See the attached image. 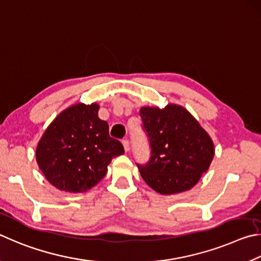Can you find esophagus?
<instances>
[{"instance_id": "esophagus-1", "label": "esophagus", "mask_w": 261, "mask_h": 261, "mask_svg": "<svg viewBox=\"0 0 261 261\" xmlns=\"http://www.w3.org/2000/svg\"><path fill=\"white\" fill-rule=\"evenodd\" d=\"M122 145H123V149H125V151H126V152L129 151V149H130V144H129V142H128L127 140L122 141Z\"/></svg>"}]
</instances>
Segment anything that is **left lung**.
Instances as JSON below:
<instances>
[{
  "label": "left lung",
  "instance_id": "obj_1",
  "mask_svg": "<svg viewBox=\"0 0 261 261\" xmlns=\"http://www.w3.org/2000/svg\"><path fill=\"white\" fill-rule=\"evenodd\" d=\"M148 133L151 158L138 166L150 188L161 195L184 193L197 185L214 157L211 136L186 108L168 103L165 108L140 109Z\"/></svg>",
  "mask_w": 261,
  "mask_h": 261
}]
</instances>
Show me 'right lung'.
<instances>
[{"instance_id":"1","label":"right lung","mask_w":261,"mask_h":261,"mask_svg":"<svg viewBox=\"0 0 261 261\" xmlns=\"http://www.w3.org/2000/svg\"><path fill=\"white\" fill-rule=\"evenodd\" d=\"M97 103H76L58 114L36 145V163L45 179L58 190L85 193L108 172L114 157L123 153L110 138L109 125L98 118Z\"/></svg>"}]
</instances>
